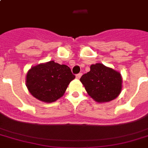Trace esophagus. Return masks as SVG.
<instances>
[{"instance_id": "esophagus-1", "label": "esophagus", "mask_w": 148, "mask_h": 148, "mask_svg": "<svg viewBox=\"0 0 148 148\" xmlns=\"http://www.w3.org/2000/svg\"><path fill=\"white\" fill-rule=\"evenodd\" d=\"M81 75H82V74H81V73H80V74H77L76 75V78L77 79H80V78H81Z\"/></svg>"}]
</instances>
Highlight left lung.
Here are the masks:
<instances>
[{
    "instance_id": "1",
    "label": "left lung",
    "mask_w": 148,
    "mask_h": 148,
    "mask_svg": "<svg viewBox=\"0 0 148 148\" xmlns=\"http://www.w3.org/2000/svg\"><path fill=\"white\" fill-rule=\"evenodd\" d=\"M86 91L95 101L104 103L118 97L122 89L119 72L97 63L90 65V71L80 79Z\"/></svg>"
}]
</instances>
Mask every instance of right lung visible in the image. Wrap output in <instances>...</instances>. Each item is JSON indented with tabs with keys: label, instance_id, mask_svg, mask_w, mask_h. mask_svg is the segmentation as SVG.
Here are the masks:
<instances>
[{
	"label": "right lung",
	"instance_id": "right-lung-1",
	"mask_svg": "<svg viewBox=\"0 0 148 148\" xmlns=\"http://www.w3.org/2000/svg\"><path fill=\"white\" fill-rule=\"evenodd\" d=\"M75 78L69 67L53 60L34 66L27 71L26 86L39 101L51 103L61 97Z\"/></svg>",
	"mask_w": 148,
	"mask_h": 148
}]
</instances>
